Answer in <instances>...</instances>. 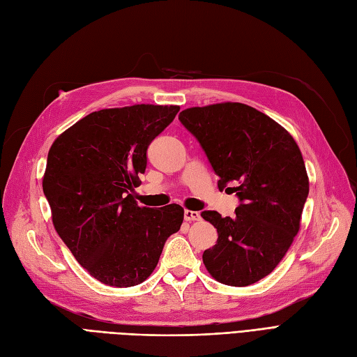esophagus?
I'll return each instance as SVG.
<instances>
[{
    "label": "esophagus",
    "instance_id": "obj_1",
    "mask_svg": "<svg viewBox=\"0 0 357 357\" xmlns=\"http://www.w3.org/2000/svg\"><path fill=\"white\" fill-rule=\"evenodd\" d=\"M183 218H185V221L188 222H194V221H199L200 220V212L197 211H185L183 212Z\"/></svg>",
    "mask_w": 357,
    "mask_h": 357
}]
</instances>
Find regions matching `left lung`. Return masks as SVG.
Instances as JSON below:
<instances>
[{"label": "left lung", "instance_id": "left-lung-1", "mask_svg": "<svg viewBox=\"0 0 357 357\" xmlns=\"http://www.w3.org/2000/svg\"><path fill=\"white\" fill-rule=\"evenodd\" d=\"M179 120L204 149L220 190L233 182L228 188L241 202L233 218L202 212L218 231L204 267L220 283L249 286L279 266L300 231L308 195L300 146L278 121L240 102L187 108Z\"/></svg>", "mask_w": 357, "mask_h": 357}]
</instances>
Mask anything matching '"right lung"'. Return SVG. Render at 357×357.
Listing matches in <instances>:
<instances>
[{
	"instance_id": "right-lung-1",
	"label": "right lung",
	"mask_w": 357,
	"mask_h": 357,
	"mask_svg": "<svg viewBox=\"0 0 357 357\" xmlns=\"http://www.w3.org/2000/svg\"><path fill=\"white\" fill-rule=\"evenodd\" d=\"M178 105L107 108L89 114L56 137L43 191L59 237L90 275L129 287L145 282L170 234L179 231V204L137 206L146 149L174 121Z\"/></svg>"
}]
</instances>
